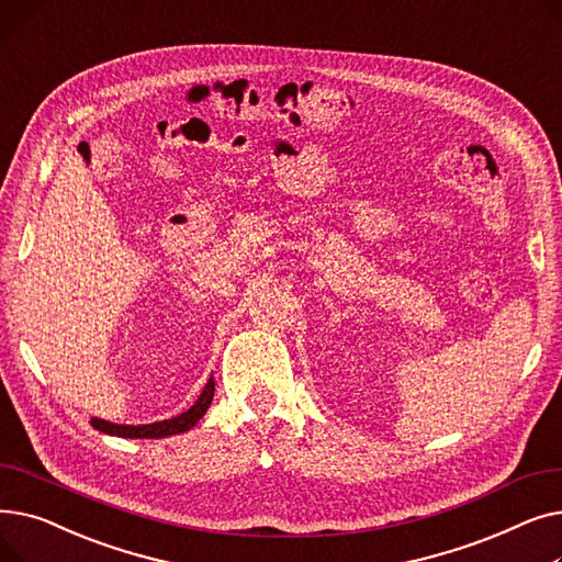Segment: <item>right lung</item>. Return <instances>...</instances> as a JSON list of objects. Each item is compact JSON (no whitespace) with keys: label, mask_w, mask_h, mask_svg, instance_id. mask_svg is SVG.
Returning <instances> with one entry per match:
<instances>
[{"label":"right lung","mask_w":562,"mask_h":562,"mask_svg":"<svg viewBox=\"0 0 562 562\" xmlns=\"http://www.w3.org/2000/svg\"><path fill=\"white\" fill-rule=\"evenodd\" d=\"M214 390H216L214 378H210V382H206V385H204L200 398L187 412H182L180 417H172V419H166V422L147 424V426H121V424H111V422H104V419H91V426L98 428L100 432L117 435V437H130V439H159V437L184 432V430H191L202 419L206 407L212 405Z\"/></svg>","instance_id":"add662e5"}]
</instances>
